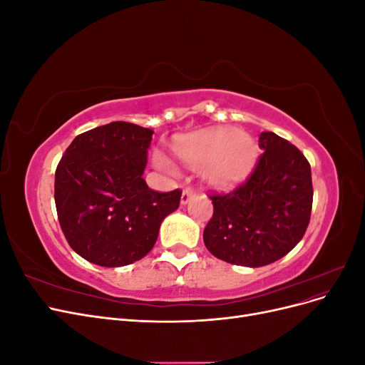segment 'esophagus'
I'll return each mask as SVG.
<instances>
[{
    "label": "esophagus",
    "mask_w": 365,
    "mask_h": 365,
    "mask_svg": "<svg viewBox=\"0 0 365 365\" xmlns=\"http://www.w3.org/2000/svg\"><path fill=\"white\" fill-rule=\"evenodd\" d=\"M195 196H196V192L193 189H190V187H185V189L182 190V195H181V205H185L190 200H193Z\"/></svg>",
    "instance_id": "1"
}]
</instances>
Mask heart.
<instances>
[{
  "label": "heart",
  "mask_w": 365,
  "mask_h": 365,
  "mask_svg": "<svg viewBox=\"0 0 365 365\" xmlns=\"http://www.w3.org/2000/svg\"><path fill=\"white\" fill-rule=\"evenodd\" d=\"M172 150L185 165H201L202 178L215 187H231L245 180L257 160V143L248 132L235 128H207L176 138ZM158 168L173 172V164L161 153Z\"/></svg>",
  "instance_id": "1"
}]
</instances>
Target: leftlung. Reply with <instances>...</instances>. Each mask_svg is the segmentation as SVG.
Here are the masks:
<instances>
[{"mask_svg":"<svg viewBox=\"0 0 365 365\" xmlns=\"http://www.w3.org/2000/svg\"><path fill=\"white\" fill-rule=\"evenodd\" d=\"M263 153L248 180L212 195L204 244L215 257L259 268L286 256L306 233L312 210L311 164L288 140L262 132Z\"/></svg>","mask_w":365,"mask_h":365,"instance_id":"obj_1","label":"left lung"}]
</instances>
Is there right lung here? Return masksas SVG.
Wrapping results in <instances>:
<instances>
[{"label":"right lung","mask_w":365,"mask_h":365,"mask_svg":"<svg viewBox=\"0 0 365 365\" xmlns=\"http://www.w3.org/2000/svg\"><path fill=\"white\" fill-rule=\"evenodd\" d=\"M153 130L113 121L77 135L54 175L58 219L70 247L98 267L130 264L153 248L181 190H150L143 172Z\"/></svg>","instance_id":"right-lung-1"}]
</instances>
